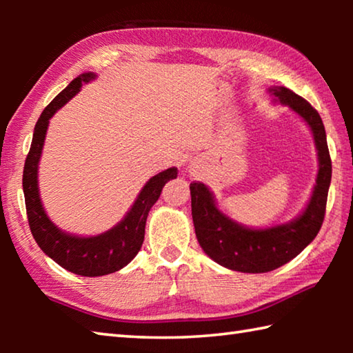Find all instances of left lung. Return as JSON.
<instances>
[{"instance_id": "8db88e82", "label": "left lung", "mask_w": 353, "mask_h": 353, "mask_svg": "<svg viewBox=\"0 0 353 353\" xmlns=\"http://www.w3.org/2000/svg\"><path fill=\"white\" fill-rule=\"evenodd\" d=\"M270 93L274 101L288 105L302 117L312 129L318 149L319 171L313 194L302 214L290 223L268 229H249L235 223L219 210L212 191L204 183H190L191 214L201 248L212 260L232 271L259 274L277 270L301 254L314 240L324 223L332 181V160L324 124L312 104L290 88L271 87Z\"/></svg>"}]
</instances>
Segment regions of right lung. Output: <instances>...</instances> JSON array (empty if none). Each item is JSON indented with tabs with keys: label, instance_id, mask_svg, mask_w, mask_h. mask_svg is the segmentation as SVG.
<instances>
[{
	"label": "right lung",
	"instance_id": "add662e5",
	"mask_svg": "<svg viewBox=\"0 0 353 353\" xmlns=\"http://www.w3.org/2000/svg\"><path fill=\"white\" fill-rule=\"evenodd\" d=\"M94 77L97 74L92 71L77 76L41 112L34 128L31 149L23 170L26 214L34 240L63 270L83 277L105 276L119 271L132 261L145 240V225L149 210L160 198L165 183L177 177V168H168L149 179L124 219L110 230L97 236L70 235L48 218L40 201L37 172L50 118L81 90L82 83L90 82Z\"/></svg>",
	"mask_w": 353,
	"mask_h": 353
}]
</instances>
